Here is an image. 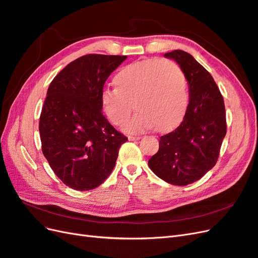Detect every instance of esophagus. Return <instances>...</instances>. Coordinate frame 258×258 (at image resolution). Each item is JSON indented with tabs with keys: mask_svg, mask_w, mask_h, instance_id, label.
I'll list each match as a JSON object with an SVG mask.
<instances>
[{
	"mask_svg": "<svg viewBox=\"0 0 258 258\" xmlns=\"http://www.w3.org/2000/svg\"><path fill=\"white\" fill-rule=\"evenodd\" d=\"M128 139H129V141H138V140H140L141 139V137H134V136H129L128 137Z\"/></svg>",
	"mask_w": 258,
	"mask_h": 258,
	"instance_id": "34e87169",
	"label": "esophagus"
}]
</instances>
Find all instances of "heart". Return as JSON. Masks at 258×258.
<instances>
[{"instance_id":"obj_1","label":"heart","mask_w":258,"mask_h":258,"mask_svg":"<svg viewBox=\"0 0 258 258\" xmlns=\"http://www.w3.org/2000/svg\"><path fill=\"white\" fill-rule=\"evenodd\" d=\"M113 83L115 88L101 90V107L110 121L119 126L135 106L138 112L124 124L130 134L154 126L161 132L173 129L188 107L185 75L181 68L168 60L134 62L119 70Z\"/></svg>"}]
</instances>
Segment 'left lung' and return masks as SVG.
Wrapping results in <instances>:
<instances>
[{
  "mask_svg": "<svg viewBox=\"0 0 258 258\" xmlns=\"http://www.w3.org/2000/svg\"><path fill=\"white\" fill-rule=\"evenodd\" d=\"M181 67L189 86V103L179 126L161 136L148 167L163 181L185 186L198 181L218 159L227 131L225 104L212 75L191 54L167 52Z\"/></svg>",
  "mask_w": 258,
  "mask_h": 258,
  "instance_id": "1",
  "label": "left lung"
}]
</instances>
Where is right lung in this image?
Here are the masks:
<instances>
[{
	"label": "right lung",
	"instance_id": "1",
	"mask_svg": "<svg viewBox=\"0 0 258 258\" xmlns=\"http://www.w3.org/2000/svg\"><path fill=\"white\" fill-rule=\"evenodd\" d=\"M127 56L85 54L51 81L40 116L42 151L63 184L97 188L111 174L121 144L128 141L102 114L100 93Z\"/></svg>",
	"mask_w": 258,
	"mask_h": 258
}]
</instances>
